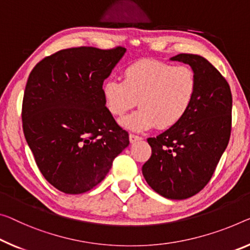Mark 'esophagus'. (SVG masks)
Wrapping results in <instances>:
<instances>
[{
	"label": "esophagus",
	"mask_w": 250,
	"mask_h": 250,
	"mask_svg": "<svg viewBox=\"0 0 250 250\" xmlns=\"http://www.w3.org/2000/svg\"><path fill=\"white\" fill-rule=\"evenodd\" d=\"M142 137L141 136H137V135H134V134H129V142L130 143H136V142L141 141Z\"/></svg>",
	"instance_id": "obj_1"
}]
</instances>
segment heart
Instances as JSON below:
<instances>
[{"label": "heart", "instance_id": "1", "mask_svg": "<svg viewBox=\"0 0 250 250\" xmlns=\"http://www.w3.org/2000/svg\"><path fill=\"white\" fill-rule=\"evenodd\" d=\"M194 72L188 67L154 59L129 64L123 72V82L107 79L102 95L108 112L122 117L136 105L140 109L122 122L130 130L154 127L170 129L189 112L197 94Z\"/></svg>", "mask_w": 250, "mask_h": 250}]
</instances>
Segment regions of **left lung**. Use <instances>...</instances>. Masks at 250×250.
<instances>
[{
  "instance_id": "left-lung-1",
  "label": "left lung",
  "mask_w": 250,
  "mask_h": 250,
  "mask_svg": "<svg viewBox=\"0 0 250 250\" xmlns=\"http://www.w3.org/2000/svg\"><path fill=\"white\" fill-rule=\"evenodd\" d=\"M170 60L191 67L197 94L178 125L147 138L152 155L142 172L148 186L162 197L182 200L207 186L227 147L232 97L227 80L203 57L180 53Z\"/></svg>"
}]
</instances>
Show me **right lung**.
Here are the masks:
<instances>
[{"mask_svg": "<svg viewBox=\"0 0 250 250\" xmlns=\"http://www.w3.org/2000/svg\"><path fill=\"white\" fill-rule=\"evenodd\" d=\"M126 49L79 47L45 57L32 69L22 104L23 133L42 175L79 194L102 182L129 144L102 95Z\"/></svg>", "mask_w": 250, "mask_h": 250, "instance_id": "add662e5", "label": "right lung"}]
</instances>
